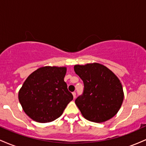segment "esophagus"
<instances>
[{
	"mask_svg": "<svg viewBox=\"0 0 146 146\" xmlns=\"http://www.w3.org/2000/svg\"><path fill=\"white\" fill-rule=\"evenodd\" d=\"M72 94H73V98L75 99V98H76V93H75V92H73V93H72Z\"/></svg>",
	"mask_w": 146,
	"mask_h": 146,
	"instance_id": "34e87169",
	"label": "esophagus"
}]
</instances>
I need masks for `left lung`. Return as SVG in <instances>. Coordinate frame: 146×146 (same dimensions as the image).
I'll list each match as a JSON object with an SVG mask.
<instances>
[{
  "label": "left lung",
  "mask_w": 146,
  "mask_h": 146,
  "mask_svg": "<svg viewBox=\"0 0 146 146\" xmlns=\"http://www.w3.org/2000/svg\"><path fill=\"white\" fill-rule=\"evenodd\" d=\"M74 71L84 84L83 95L75 100L82 116L88 121L102 123L118 113L124 94L119 79L100 63L76 64Z\"/></svg>",
  "instance_id": "8db88e82"
}]
</instances>
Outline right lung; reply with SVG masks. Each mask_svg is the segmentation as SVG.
<instances>
[{
	"mask_svg": "<svg viewBox=\"0 0 146 146\" xmlns=\"http://www.w3.org/2000/svg\"><path fill=\"white\" fill-rule=\"evenodd\" d=\"M65 66H42L26 79L18 92L23 110L31 119L48 123L62 115L73 99L64 78Z\"/></svg>",
	"mask_w": 146,
	"mask_h": 146,
	"instance_id": "1",
	"label": "right lung"
}]
</instances>
